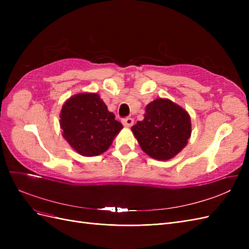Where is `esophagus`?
Segmentation results:
<instances>
[{"label": "esophagus", "mask_w": 249, "mask_h": 249, "mask_svg": "<svg viewBox=\"0 0 249 249\" xmlns=\"http://www.w3.org/2000/svg\"><path fill=\"white\" fill-rule=\"evenodd\" d=\"M133 124H134V119L131 118V117H126V118L123 119V124H124L125 127L132 126Z\"/></svg>", "instance_id": "esophagus-1"}]
</instances>
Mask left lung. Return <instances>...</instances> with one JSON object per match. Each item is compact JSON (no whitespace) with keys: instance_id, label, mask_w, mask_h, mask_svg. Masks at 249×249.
<instances>
[{"instance_id":"left-lung-1","label":"left lung","mask_w":249,"mask_h":249,"mask_svg":"<svg viewBox=\"0 0 249 249\" xmlns=\"http://www.w3.org/2000/svg\"><path fill=\"white\" fill-rule=\"evenodd\" d=\"M131 130L146 155L158 161H167L188 144L191 118L179 105L160 97L147 105L144 118Z\"/></svg>"}]
</instances>
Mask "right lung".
<instances>
[{"label": "right lung", "instance_id": "add662e5", "mask_svg": "<svg viewBox=\"0 0 249 249\" xmlns=\"http://www.w3.org/2000/svg\"><path fill=\"white\" fill-rule=\"evenodd\" d=\"M60 127L72 149L82 156L95 157L106 152L124 126L99 94L81 92L63 104Z\"/></svg>", "mask_w": 249, "mask_h": 249}]
</instances>
